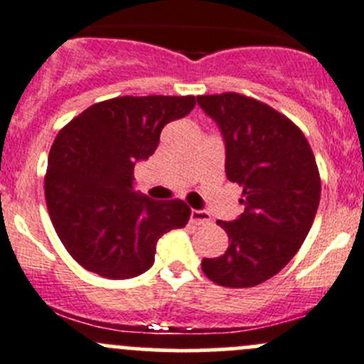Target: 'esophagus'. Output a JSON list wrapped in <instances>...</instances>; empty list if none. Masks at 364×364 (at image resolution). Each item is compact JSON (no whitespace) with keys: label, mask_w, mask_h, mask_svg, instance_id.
<instances>
[{"label":"esophagus","mask_w":364,"mask_h":364,"mask_svg":"<svg viewBox=\"0 0 364 364\" xmlns=\"http://www.w3.org/2000/svg\"><path fill=\"white\" fill-rule=\"evenodd\" d=\"M190 222L196 225H200V224H210L211 222V217L208 211L204 210H192L190 211Z\"/></svg>","instance_id":"34e87169"}]
</instances>
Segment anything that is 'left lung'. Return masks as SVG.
Wrapping results in <instances>:
<instances>
[{"instance_id":"left-lung-1","label":"left lung","mask_w":364,"mask_h":364,"mask_svg":"<svg viewBox=\"0 0 364 364\" xmlns=\"http://www.w3.org/2000/svg\"><path fill=\"white\" fill-rule=\"evenodd\" d=\"M225 144V176L243 188V213L217 224L228 232L222 256L204 257L220 287L264 283L297 254L315 220L320 174L304 133L268 105L236 92L197 96Z\"/></svg>"}]
</instances>
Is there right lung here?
<instances>
[{
  "label": "right lung",
  "mask_w": 364,
  "mask_h": 364,
  "mask_svg": "<svg viewBox=\"0 0 364 364\" xmlns=\"http://www.w3.org/2000/svg\"><path fill=\"white\" fill-rule=\"evenodd\" d=\"M193 107V96L114 97L56 135L46 204L67 252L88 272L108 279L140 276L153 267L158 240L186 225L190 208L135 192L133 168L156 151L164 126Z\"/></svg>",
  "instance_id": "add662e5"
}]
</instances>
